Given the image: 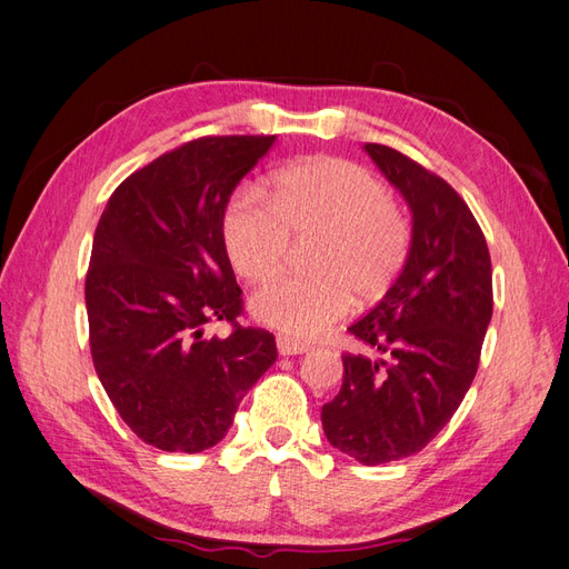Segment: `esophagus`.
Masks as SVG:
<instances>
[{"label": "esophagus", "mask_w": 569, "mask_h": 569, "mask_svg": "<svg viewBox=\"0 0 569 569\" xmlns=\"http://www.w3.org/2000/svg\"><path fill=\"white\" fill-rule=\"evenodd\" d=\"M278 351H280V356H297V353H306L308 347H306V343L297 341V339L280 335L278 337Z\"/></svg>", "instance_id": "1"}]
</instances>
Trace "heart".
Here are the masks:
<instances>
[{
    "mask_svg": "<svg viewBox=\"0 0 569 569\" xmlns=\"http://www.w3.org/2000/svg\"><path fill=\"white\" fill-rule=\"evenodd\" d=\"M291 237H313V272L263 284L251 297V313L299 339H313L337 322L353 291L360 299L382 295L410 247L408 222L387 187L363 166L330 157L289 166L270 197L242 182L226 203L222 242L244 280L261 282L278 272Z\"/></svg>",
    "mask_w": 569,
    "mask_h": 569,
    "instance_id": "obj_1",
    "label": "heart"
}]
</instances>
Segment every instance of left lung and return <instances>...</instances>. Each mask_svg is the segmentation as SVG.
Segmentation results:
<instances>
[{"label": "left lung", "mask_w": 569, "mask_h": 569, "mask_svg": "<svg viewBox=\"0 0 569 569\" xmlns=\"http://www.w3.org/2000/svg\"><path fill=\"white\" fill-rule=\"evenodd\" d=\"M412 216L408 258L349 332L382 356L343 353V382L322 406L335 449L363 465L422 451L468 393L493 311L487 239L456 189L385 144L363 147Z\"/></svg>", "instance_id": "1"}]
</instances>
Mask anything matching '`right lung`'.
<instances>
[{"label":"right lung","instance_id":"1","mask_svg":"<svg viewBox=\"0 0 569 569\" xmlns=\"http://www.w3.org/2000/svg\"><path fill=\"white\" fill-rule=\"evenodd\" d=\"M274 134L199 137L116 187L94 232L84 303L101 387L144 443L211 449L247 391L278 358L274 337L244 313L222 242L234 187ZM226 319L233 332L206 338Z\"/></svg>","mask_w":569,"mask_h":569}]
</instances>
